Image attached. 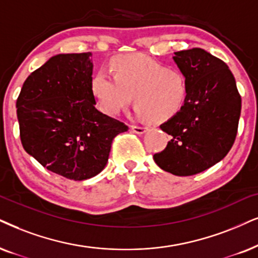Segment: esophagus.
Instances as JSON below:
<instances>
[{"instance_id": "34e87169", "label": "esophagus", "mask_w": 258, "mask_h": 258, "mask_svg": "<svg viewBox=\"0 0 258 258\" xmlns=\"http://www.w3.org/2000/svg\"><path fill=\"white\" fill-rule=\"evenodd\" d=\"M132 131L137 133V135H143L146 131H149V127L148 126H140V125H132L131 126Z\"/></svg>"}]
</instances>
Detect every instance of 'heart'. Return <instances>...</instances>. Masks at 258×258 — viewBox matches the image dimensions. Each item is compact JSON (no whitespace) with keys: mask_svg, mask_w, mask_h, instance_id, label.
Here are the masks:
<instances>
[{"mask_svg":"<svg viewBox=\"0 0 258 258\" xmlns=\"http://www.w3.org/2000/svg\"><path fill=\"white\" fill-rule=\"evenodd\" d=\"M110 71L100 70L91 80V94L108 115H118L131 105L153 122H163L181 112L188 97V81L180 69L144 54H121L110 61Z\"/></svg>","mask_w":258,"mask_h":258,"instance_id":"heart-1","label":"heart"}]
</instances>
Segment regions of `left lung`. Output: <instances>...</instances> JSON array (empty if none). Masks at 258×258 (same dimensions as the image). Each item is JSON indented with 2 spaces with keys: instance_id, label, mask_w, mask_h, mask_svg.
Returning <instances> with one entry per match:
<instances>
[{
  "instance_id": "obj_1",
  "label": "left lung",
  "mask_w": 258,
  "mask_h": 258,
  "mask_svg": "<svg viewBox=\"0 0 258 258\" xmlns=\"http://www.w3.org/2000/svg\"><path fill=\"white\" fill-rule=\"evenodd\" d=\"M188 81V97L177 115L162 123L171 136L156 164L176 176L206 170L229 153L236 140L242 99L226 64L202 48L175 52Z\"/></svg>"
}]
</instances>
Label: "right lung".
Instances as JSON below:
<instances>
[{
    "instance_id": "obj_1",
    "label": "right lung",
    "mask_w": 258,
    "mask_h": 258,
    "mask_svg": "<svg viewBox=\"0 0 258 258\" xmlns=\"http://www.w3.org/2000/svg\"><path fill=\"white\" fill-rule=\"evenodd\" d=\"M91 75L90 52L57 54L29 75L16 100L25 151L69 180L102 171L113 139L128 130L95 108Z\"/></svg>"
}]
</instances>
